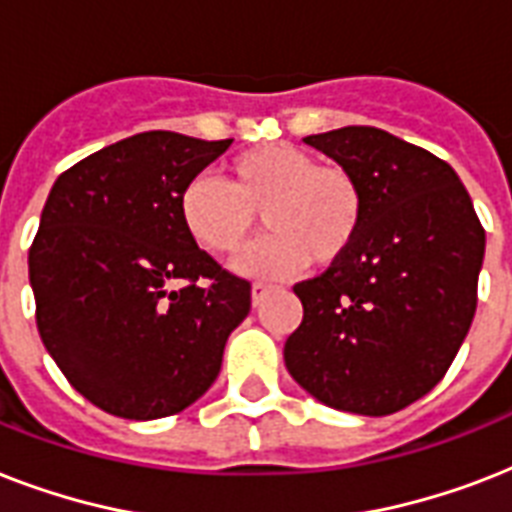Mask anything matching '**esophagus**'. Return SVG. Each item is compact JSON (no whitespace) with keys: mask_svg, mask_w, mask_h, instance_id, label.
Returning a JSON list of instances; mask_svg holds the SVG:
<instances>
[{"mask_svg":"<svg viewBox=\"0 0 512 512\" xmlns=\"http://www.w3.org/2000/svg\"><path fill=\"white\" fill-rule=\"evenodd\" d=\"M268 292H271V287H268V284H263V281H255V284H252V305L263 303V297L268 295Z\"/></svg>","mask_w":512,"mask_h":512,"instance_id":"obj_1","label":"esophagus"}]
</instances>
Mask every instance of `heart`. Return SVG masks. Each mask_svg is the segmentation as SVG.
<instances>
[{"instance_id": "heart-1", "label": "heart", "mask_w": 512, "mask_h": 512, "mask_svg": "<svg viewBox=\"0 0 512 512\" xmlns=\"http://www.w3.org/2000/svg\"><path fill=\"white\" fill-rule=\"evenodd\" d=\"M188 239L212 255H233L249 241L257 212L271 228L236 260L249 276L284 279L308 265L337 263L364 223V191L348 170L316 164L289 143L249 148L228 164V183L196 175L177 199Z\"/></svg>"}]
</instances>
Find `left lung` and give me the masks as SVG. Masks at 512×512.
Listing matches in <instances>:
<instances>
[{
    "label": "left lung",
    "mask_w": 512,
    "mask_h": 512,
    "mask_svg": "<svg viewBox=\"0 0 512 512\" xmlns=\"http://www.w3.org/2000/svg\"><path fill=\"white\" fill-rule=\"evenodd\" d=\"M364 191L353 247L295 284L289 374L316 401L385 417L436 388L476 313L486 233L457 172L377 127L303 138Z\"/></svg>",
    "instance_id": "obj_1"
}]
</instances>
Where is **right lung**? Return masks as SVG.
Listing matches in <instances>:
<instances>
[{
    "instance_id": "obj_1",
    "label": "right lung",
    "mask_w": 512,
    "mask_h": 512,
    "mask_svg": "<svg viewBox=\"0 0 512 512\" xmlns=\"http://www.w3.org/2000/svg\"><path fill=\"white\" fill-rule=\"evenodd\" d=\"M233 140L151 130L87 156L55 180L28 252L36 327L87 401L159 420L217 380L247 319L249 281L188 239L177 199Z\"/></svg>"
}]
</instances>
